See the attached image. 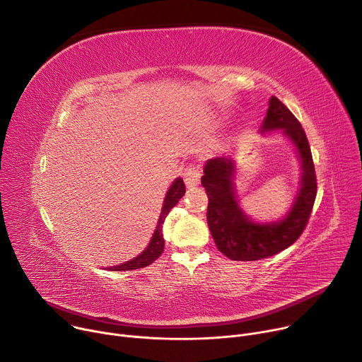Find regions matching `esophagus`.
I'll list each match as a JSON object with an SVG mask.
<instances>
[{
	"label": "esophagus",
	"mask_w": 362,
	"mask_h": 362,
	"mask_svg": "<svg viewBox=\"0 0 362 362\" xmlns=\"http://www.w3.org/2000/svg\"><path fill=\"white\" fill-rule=\"evenodd\" d=\"M183 177H185V183L187 187H194L200 183V177H202V173L199 170V168L196 166H189L187 169H185V173H183Z\"/></svg>",
	"instance_id": "esophagus-1"
}]
</instances>
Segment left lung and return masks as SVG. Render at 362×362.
<instances>
[{
    "label": "left lung",
    "mask_w": 362,
    "mask_h": 362,
    "mask_svg": "<svg viewBox=\"0 0 362 362\" xmlns=\"http://www.w3.org/2000/svg\"><path fill=\"white\" fill-rule=\"evenodd\" d=\"M281 130L292 143L300 165L299 187L288 212L278 221L252 219L238 200L236 160L215 158L204 163L202 186L209 197L208 225L218 249L232 261H257L291 246L303 232L317 196L311 148L300 123L276 97L269 98L262 136Z\"/></svg>",
    "instance_id": "1"
}]
</instances>
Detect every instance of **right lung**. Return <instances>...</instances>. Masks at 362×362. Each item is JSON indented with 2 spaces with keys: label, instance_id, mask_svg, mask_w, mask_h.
<instances>
[{
  "label": "right lung",
  "instance_id": "add662e5",
  "mask_svg": "<svg viewBox=\"0 0 362 362\" xmlns=\"http://www.w3.org/2000/svg\"><path fill=\"white\" fill-rule=\"evenodd\" d=\"M185 192H186V187H185L183 179L176 177L173 180V183L170 185V187L168 189V192H166L158 226H156V229H154V233H153L147 247L140 255L133 257V259H130L124 264L116 265V267L106 268V269H110V271H132V269L144 268V267H147V265H150V264L156 261L158 257L162 255L163 249H165V239H163V232H162L163 222H165L166 216L169 215L170 209L173 208V206H176V203L180 200V197L185 194Z\"/></svg>",
  "mask_w": 362,
  "mask_h": 362
}]
</instances>
